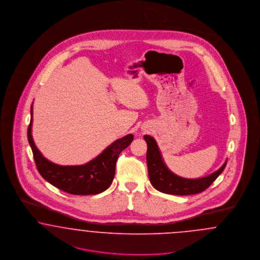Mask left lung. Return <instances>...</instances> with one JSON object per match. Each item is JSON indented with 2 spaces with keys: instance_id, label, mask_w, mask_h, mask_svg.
<instances>
[{
  "instance_id": "left-lung-1",
  "label": "left lung",
  "mask_w": 260,
  "mask_h": 260,
  "mask_svg": "<svg viewBox=\"0 0 260 260\" xmlns=\"http://www.w3.org/2000/svg\"><path fill=\"white\" fill-rule=\"evenodd\" d=\"M147 143V167L149 179L151 184L158 191L172 195H193L205 191L219 176L226 167L227 161L222 167L208 176L189 179L183 178L172 173L161 158V152L156 140L150 136H144Z\"/></svg>"
}]
</instances>
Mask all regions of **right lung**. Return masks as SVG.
I'll return each mask as SVG.
<instances>
[{
  "label": "right lung",
  "instance_id": "add662e5",
  "mask_svg": "<svg viewBox=\"0 0 260 260\" xmlns=\"http://www.w3.org/2000/svg\"><path fill=\"white\" fill-rule=\"evenodd\" d=\"M33 105L28 126V141L32 149L38 172L51 185L72 195H96L111 185L120 153L134 140L133 135L117 139L98 157L85 165L60 166L46 159L36 147L32 137Z\"/></svg>",
  "mask_w": 260,
  "mask_h": 260
}]
</instances>
